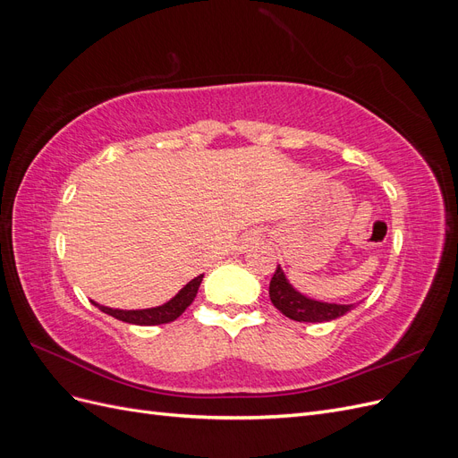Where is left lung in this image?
Wrapping results in <instances>:
<instances>
[{"label":"left lung","instance_id":"8db88e82","mask_svg":"<svg viewBox=\"0 0 458 458\" xmlns=\"http://www.w3.org/2000/svg\"><path fill=\"white\" fill-rule=\"evenodd\" d=\"M269 298L273 301V306L283 315L293 318V321H300V323L332 321V318H338L353 308V306H340V303L315 301V300L301 296L293 286L288 284L281 267H276V271L271 276Z\"/></svg>","mask_w":458,"mask_h":458}]
</instances>
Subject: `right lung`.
I'll use <instances>...</instances> for the list:
<instances>
[{"label": "right lung", "instance_id": "1", "mask_svg": "<svg viewBox=\"0 0 458 458\" xmlns=\"http://www.w3.org/2000/svg\"><path fill=\"white\" fill-rule=\"evenodd\" d=\"M202 276L199 275L197 279H192L185 288L179 290V294L175 298H172L168 303H164V306L158 308H152V310H137V311H123V310H113V308H105L99 306V303H95L97 308L101 311H105L106 315H113L118 321L123 323H131V325H141V327H152V325H164V323H172L175 318L182 315L191 303L195 300L197 293H199V286L202 283Z\"/></svg>", "mask_w": 458, "mask_h": 458}]
</instances>
